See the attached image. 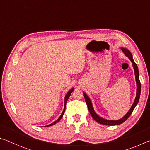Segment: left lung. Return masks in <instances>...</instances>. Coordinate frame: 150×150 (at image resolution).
I'll return each mask as SVG.
<instances>
[{
  "mask_svg": "<svg viewBox=\"0 0 150 150\" xmlns=\"http://www.w3.org/2000/svg\"><path fill=\"white\" fill-rule=\"evenodd\" d=\"M121 50L124 53V54H125L126 56L128 57L129 59H130V60L132 62V65H133V67L134 69V73H135V77H136V84H137V92H136V96L135 100H134L132 106V107L128 112V113H127L123 118H122L121 119H120V120H106V119L101 118L95 113V112L93 109L92 103H91L90 98H88V96L87 95H86L85 93L83 92V95H84L85 102H86V103H87V105L88 106V109L90 112L91 116H92L94 120H96L97 122L100 123L101 124H104V125H108V126L118 125V124H120L122 123H123L124 122H125L127 119L129 118V116L131 115V114L132 113L134 109L135 108L136 106L137 105V104H138L139 102V96H140L141 83H140V81H139V71H138V66H137L136 63L134 62L133 57H132V55L130 51H129L128 49H126V48H123V47H122Z\"/></svg>",
  "mask_w": 150,
  "mask_h": 150,
  "instance_id": "obj_1",
  "label": "left lung"
}]
</instances>
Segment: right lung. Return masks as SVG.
<instances>
[{
    "label": "right lung",
    "instance_id": "1",
    "mask_svg": "<svg viewBox=\"0 0 150 150\" xmlns=\"http://www.w3.org/2000/svg\"><path fill=\"white\" fill-rule=\"evenodd\" d=\"M73 88H72V89L69 90V91H68V93H67V95H65V106H64V109H63V112H62V115H61V116H60L59 117V118H58L56 121H55L54 122H53L52 124H49V125H47V126H45V127H47V126H50L54 125L55 124H56L57 122H59V121L61 120V119H62V118L63 117V114H64V112H65V106H66V103H67V100H68V98H69V97L70 95H71V93L73 92Z\"/></svg>",
    "mask_w": 150,
    "mask_h": 150
}]
</instances>
